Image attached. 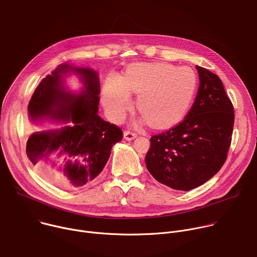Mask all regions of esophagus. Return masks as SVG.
<instances>
[{
    "mask_svg": "<svg viewBox=\"0 0 257 257\" xmlns=\"http://www.w3.org/2000/svg\"><path fill=\"white\" fill-rule=\"evenodd\" d=\"M136 136H137V134L132 132V131H130V130H125L124 131V138L126 140H132V139L136 138Z\"/></svg>",
    "mask_w": 257,
    "mask_h": 257,
    "instance_id": "1",
    "label": "esophagus"
}]
</instances>
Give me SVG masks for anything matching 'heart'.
<instances>
[{
    "label": "heart",
    "mask_w": 257,
    "mask_h": 257,
    "mask_svg": "<svg viewBox=\"0 0 257 257\" xmlns=\"http://www.w3.org/2000/svg\"><path fill=\"white\" fill-rule=\"evenodd\" d=\"M197 83V75L190 67L140 62L131 65L122 79L115 75L107 78L103 103L110 116L120 120L132 104L130 93H136V106L145 122L153 128H167L189 112Z\"/></svg>",
    "instance_id": "heart-1"
}]
</instances>
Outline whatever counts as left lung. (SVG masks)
<instances>
[{
	"instance_id": "8db88e82",
	"label": "left lung",
	"mask_w": 257,
	"mask_h": 257,
	"mask_svg": "<svg viewBox=\"0 0 257 257\" xmlns=\"http://www.w3.org/2000/svg\"><path fill=\"white\" fill-rule=\"evenodd\" d=\"M200 85L184 120L150 138L145 162L159 183L179 191H191L212 179L227 159L231 145L234 109L222 80L196 66Z\"/></svg>"
}]
</instances>
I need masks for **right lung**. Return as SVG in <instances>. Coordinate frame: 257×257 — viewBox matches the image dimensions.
<instances>
[{"label":"right lung","instance_id":"obj_1","mask_svg":"<svg viewBox=\"0 0 257 257\" xmlns=\"http://www.w3.org/2000/svg\"><path fill=\"white\" fill-rule=\"evenodd\" d=\"M75 70L85 84L77 96L63 90L61 73ZM100 81L91 68L61 64L46 75L34 91L28 112L32 119L50 117L70 122L61 130L32 134L26 153L37 172L50 183L64 189L83 187L105 167L113 145L123 138L115 124L98 116Z\"/></svg>","mask_w":257,"mask_h":257}]
</instances>
